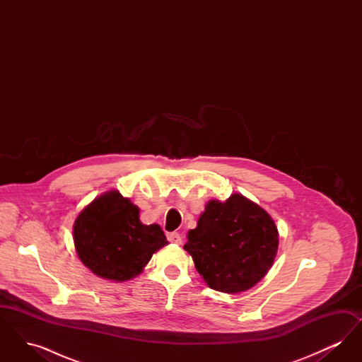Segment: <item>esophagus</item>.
<instances>
[{"instance_id": "1", "label": "esophagus", "mask_w": 362, "mask_h": 362, "mask_svg": "<svg viewBox=\"0 0 362 362\" xmlns=\"http://www.w3.org/2000/svg\"><path fill=\"white\" fill-rule=\"evenodd\" d=\"M167 239H168V241L173 243V244H180V243H182V238H180V235H179L177 232L168 233V235H167Z\"/></svg>"}]
</instances>
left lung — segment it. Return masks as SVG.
Wrapping results in <instances>:
<instances>
[{
	"instance_id": "left-lung-1",
	"label": "left lung",
	"mask_w": 362,
	"mask_h": 362,
	"mask_svg": "<svg viewBox=\"0 0 362 362\" xmlns=\"http://www.w3.org/2000/svg\"><path fill=\"white\" fill-rule=\"evenodd\" d=\"M185 250L207 285L224 293L252 288L276 258L278 230L273 218L240 194L210 201Z\"/></svg>"
}]
</instances>
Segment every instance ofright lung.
<instances>
[{
	"label": "right lung",
	"mask_w": 362,
	"mask_h": 362,
	"mask_svg": "<svg viewBox=\"0 0 362 362\" xmlns=\"http://www.w3.org/2000/svg\"><path fill=\"white\" fill-rule=\"evenodd\" d=\"M78 258L96 276L126 281L137 276L157 250L168 244L157 224L139 221V209L118 191L96 198L73 226Z\"/></svg>",
	"instance_id": "right-lung-1"
}]
</instances>
